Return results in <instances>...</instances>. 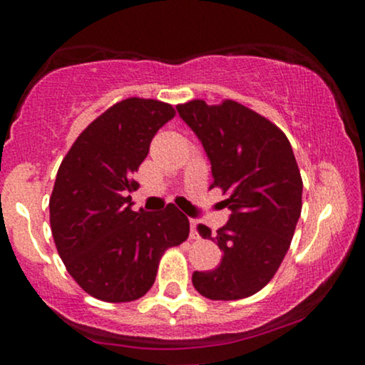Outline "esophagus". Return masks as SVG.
Returning <instances> with one entry per match:
<instances>
[{
    "instance_id": "1",
    "label": "esophagus",
    "mask_w": 365,
    "mask_h": 365,
    "mask_svg": "<svg viewBox=\"0 0 365 365\" xmlns=\"http://www.w3.org/2000/svg\"><path fill=\"white\" fill-rule=\"evenodd\" d=\"M190 238H194V240H199V233H197V223H195V221H190Z\"/></svg>"
}]
</instances>
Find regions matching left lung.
<instances>
[{"mask_svg":"<svg viewBox=\"0 0 365 365\" xmlns=\"http://www.w3.org/2000/svg\"><path fill=\"white\" fill-rule=\"evenodd\" d=\"M177 111L211 161L212 185L223 188L232 211L216 235L197 226L202 238L223 250L212 271H195V290L211 300H238L271 282L302 211V178L287 135L264 116L235 101L209 106L202 99Z\"/></svg>","mask_w":365,"mask_h":365,"instance_id":"8db88e82","label":"left lung"}]
</instances>
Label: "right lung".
Wrapping results in <instances>:
<instances>
[{"instance_id":"right-lung-1","label":"right lung","mask_w":365,"mask_h":365,"mask_svg":"<svg viewBox=\"0 0 365 365\" xmlns=\"http://www.w3.org/2000/svg\"><path fill=\"white\" fill-rule=\"evenodd\" d=\"M173 116L171 104L154 99L116 103L78 135L58 170L49 199L54 244L75 282L104 302L145 295L161 255L190 232L173 204L137 212L128 195L150 140Z\"/></svg>"}]
</instances>
